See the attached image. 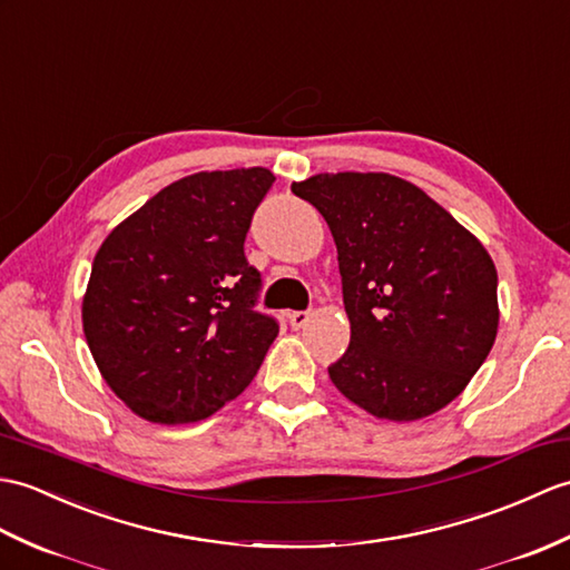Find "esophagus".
<instances>
[{
	"instance_id": "obj_1",
	"label": "esophagus",
	"mask_w": 570,
	"mask_h": 570,
	"mask_svg": "<svg viewBox=\"0 0 570 570\" xmlns=\"http://www.w3.org/2000/svg\"><path fill=\"white\" fill-rule=\"evenodd\" d=\"M308 321H311V313H308V311H294V313H288V325L294 327V330H301Z\"/></svg>"
}]
</instances>
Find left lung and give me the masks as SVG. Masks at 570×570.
I'll return each mask as SVG.
<instances>
[{
  "instance_id": "left-lung-1",
  "label": "left lung",
  "mask_w": 570,
  "mask_h": 570,
  "mask_svg": "<svg viewBox=\"0 0 570 570\" xmlns=\"http://www.w3.org/2000/svg\"><path fill=\"white\" fill-rule=\"evenodd\" d=\"M337 245L352 337L327 366L337 391L381 420L410 422L452 403L498 335L491 255L415 184L386 171L294 181Z\"/></svg>"
}]
</instances>
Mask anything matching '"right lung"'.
Wrapping results in <instances>:
<instances>
[{"label": "right lung", "instance_id": "1", "mask_svg": "<svg viewBox=\"0 0 570 570\" xmlns=\"http://www.w3.org/2000/svg\"><path fill=\"white\" fill-rule=\"evenodd\" d=\"M272 184L264 167L198 171L101 243L85 337L104 381L142 420L198 422L255 379L279 325L255 311L262 276L243 245Z\"/></svg>", "mask_w": 570, "mask_h": 570}]
</instances>
